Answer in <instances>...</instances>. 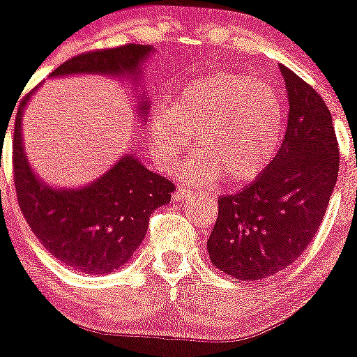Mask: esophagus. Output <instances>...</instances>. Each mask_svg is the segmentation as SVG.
I'll list each match as a JSON object with an SVG mask.
<instances>
[{
	"label": "esophagus",
	"instance_id": "34e87169",
	"mask_svg": "<svg viewBox=\"0 0 357 357\" xmlns=\"http://www.w3.org/2000/svg\"><path fill=\"white\" fill-rule=\"evenodd\" d=\"M194 195V190H190L188 186H181V188H178V192H176V197L178 199H188Z\"/></svg>",
	"mask_w": 357,
	"mask_h": 357
}]
</instances>
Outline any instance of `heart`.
Returning a JSON list of instances; mask_svg holds the SVG:
<instances>
[{
  "label": "heart",
  "mask_w": 357,
  "mask_h": 357,
  "mask_svg": "<svg viewBox=\"0 0 357 357\" xmlns=\"http://www.w3.org/2000/svg\"><path fill=\"white\" fill-rule=\"evenodd\" d=\"M278 92L252 76L217 73L190 82L174 102L149 115V147L162 169H171L192 135L199 149L179 167L188 181L211 183L226 174L247 183L271 165L282 137Z\"/></svg>",
  "instance_id": "1"
}]
</instances>
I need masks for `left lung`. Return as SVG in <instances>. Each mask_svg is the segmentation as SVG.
Wrapping results in <instances>:
<instances>
[{
    "instance_id": "8db88e82",
    "label": "left lung",
    "mask_w": 357,
    "mask_h": 357,
    "mask_svg": "<svg viewBox=\"0 0 357 357\" xmlns=\"http://www.w3.org/2000/svg\"><path fill=\"white\" fill-rule=\"evenodd\" d=\"M288 92V128L266 171L218 199L208 238L218 271L242 281L281 272L314 238L338 179L340 146L329 108L310 83L279 67Z\"/></svg>"
}]
</instances>
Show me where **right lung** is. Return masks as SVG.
<instances>
[{
	"label": "right lung",
	"instance_id": "right-lung-1",
	"mask_svg": "<svg viewBox=\"0 0 357 357\" xmlns=\"http://www.w3.org/2000/svg\"><path fill=\"white\" fill-rule=\"evenodd\" d=\"M151 46L124 44L73 56L51 76L99 73L139 75ZM30 94L22 98L12 139L14 186L19 208L40 243L69 268L89 274H108L123 266L146 236L151 213L169 202L174 183L147 171L124 156L98 181L79 190H54L38 181L22 153L21 117ZM149 102L142 99L140 114ZM3 151V149H1Z\"/></svg>",
	"mask_w": 357,
	"mask_h": 357
}]
</instances>
